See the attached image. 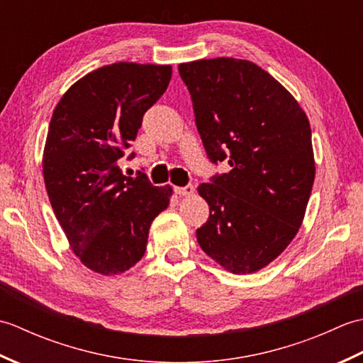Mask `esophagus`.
<instances>
[{
  "mask_svg": "<svg viewBox=\"0 0 363 363\" xmlns=\"http://www.w3.org/2000/svg\"><path fill=\"white\" fill-rule=\"evenodd\" d=\"M194 186H190V184H187L186 187H174V194L179 195V196H189L194 194Z\"/></svg>",
  "mask_w": 363,
  "mask_h": 363,
  "instance_id": "34e87169",
  "label": "esophagus"
}]
</instances>
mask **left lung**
Listing matches in <instances>:
<instances>
[{"label": "left lung", "mask_w": 363, "mask_h": 363, "mask_svg": "<svg viewBox=\"0 0 363 363\" xmlns=\"http://www.w3.org/2000/svg\"><path fill=\"white\" fill-rule=\"evenodd\" d=\"M212 164L229 173L199 184L209 220L196 229L207 256L234 274L259 272L303 223L315 179L311 125L290 91L250 60L179 65Z\"/></svg>", "instance_id": "obj_1"}]
</instances>
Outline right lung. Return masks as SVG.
<instances>
[{"label":"right lung","instance_id":"1","mask_svg":"<svg viewBox=\"0 0 363 363\" xmlns=\"http://www.w3.org/2000/svg\"><path fill=\"white\" fill-rule=\"evenodd\" d=\"M169 79L172 65H104L76 81L52 112L45 187L73 252L95 273L134 267L152 220L169 204L172 187L152 186L142 172L125 176L118 167Z\"/></svg>","mask_w":363,"mask_h":363}]
</instances>
